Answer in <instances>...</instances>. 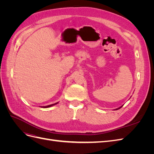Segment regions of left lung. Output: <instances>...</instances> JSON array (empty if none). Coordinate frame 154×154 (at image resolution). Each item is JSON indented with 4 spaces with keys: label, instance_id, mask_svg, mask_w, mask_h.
Masks as SVG:
<instances>
[{
    "label": "left lung",
    "instance_id": "1",
    "mask_svg": "<svg viewBox=\"0 0 154 154\" xmlns=\"http://www.w3.org/2000/svg\"><path fill=\"white\" fill-rule=\"evenodd\" d=\"M122 106H121V107H119V109H121V108H122ZM116 109V110H118V109Z\"/></svg>",
    "mask_w": 154,
    "mask_h": 154
}]
</instances>
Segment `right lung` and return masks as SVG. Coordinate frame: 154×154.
Segmentation results:
<instances>
[{"instance_id":"obj_1","label":"right lung","mask_w":154,"mask_h":154,"mask_svg":"<svg viewBox=\"0 0 154 154\" xmlns=\"http://www.w3.org/2000/svg\"><path fill=\"white\" fill-rule=\"evenodd\" d=\"M58 103H54V104H52V105H48V106H43V108H48V107H50V106H53V105H56V104H57Z\"/></svg>"}]
</instances>
